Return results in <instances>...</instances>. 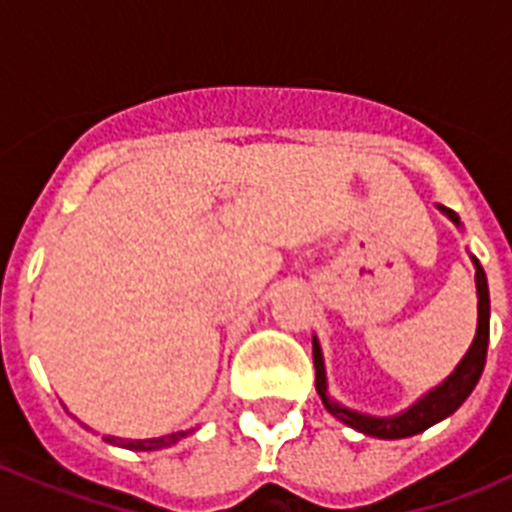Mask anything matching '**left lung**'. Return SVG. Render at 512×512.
Instances as JSON below:
<instances>
[{
  "mask_svg": "<svg viewBox=\"0 0 512 512\" xmlns=\"http://www.w3.org/2000/svg\"><path fill=\"white\" fill-rule=\"evenodd\" d=\"M438 210L449 217L454 225L459 223V215L454 210H446L443 205H438ZM472 264L477 269L474 274V282H477V333H474V341L469 346V351L464 354V359L456 364L454 372L443 379L438 387H433L431 392H425L418 402H413L408 410L402 413L390 415V418H377V415L356 413L351 408H343L341 402H336L328 395V377H325V364H323V351H320L318 338L312 336V361H315V390H318L320 400H323L325 410H328L333 418H338L341 423H346L348 428L364 433V436L374 438H387V441H395V438H408L415 433H423L425 428L436 425L438 420L449 418L451 413L461 408V402L472 395V390L477 387L479 377L485 372L487 361V343H490V289H487V277L485 269L472 256Z\"/></svg>",
  "mask_w": 512,
  "mask_h": 512,
  "instance_id": "8db88e82",
  "label": "left lung"
}]
</instances>
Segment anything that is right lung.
I'll return each mask as SVG.
<instances>
[{
  "instance_id": "obj_1",
  "label": "right lung",
  "mask_w": 512,
  "mask_h": 512,
  "mask_svg": "<svg viewBox=\"0 0 512 512\" xmlns=\"http://www.w3.org/2000/svg\"><path fill=\"white\" fill-rule=\"evenodd\" d=\"M84 425V423H81ZM89 428V425H84ZM189 431H176L169 433V436H158V438H146V441H133V438H117V436H104L107 443H115V446H122V449L130 451H158V449H169L176 441H182Z\"/></svg>"
}]
</instances>
